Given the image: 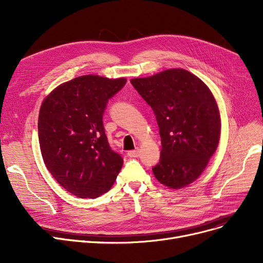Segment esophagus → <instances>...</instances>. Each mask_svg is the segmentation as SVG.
I'll return each mask as SVG.
<instances>
[{
    "label": "esophagus",
    "mask_w": 263,
    "mask_h": 263,
    "mask_svg": "<svg viewBox=\"0 0 263 263\" xmlns=\"http://www.w3.org/2000/svg\"><path fill=\"white\" fill-rule=\"evenodd\" d=\"M128 156H129L130 158H137V157H140V150H139V149H136V150H130V151H128Z\"/></svg>",
    "instance_id": "obj_1"
}]
</instances>
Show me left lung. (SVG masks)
Returning a JSON list of instances; mask_svg holds the SVG:
<instances>
[{"label":"left lung","instance_id":"1","mask_svg":"<svg viewBox=\"0 0 263 263\" xmlns=\"http://www.w3.org/2000/svg\"><path fill=\"white\" fill-rule=\"evenodd\" d=\"M130 82L159 124L162 149L155 177L170 189L187 186L205 170L219 142L222 123L212 91L181 68Z\"/></svg>","mask_w":263,"mask_h":263}]
</instances>
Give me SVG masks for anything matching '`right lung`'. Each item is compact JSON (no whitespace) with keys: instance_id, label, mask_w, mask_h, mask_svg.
Segmentation results:
<instances>
[{"instance_id":"1","label":"right lung","mask_w":263,"mask_h":263,"mask_svg":"<svg viewBox=\"0 0 263 263\" xmlns=\"http://www.w3.org/2000/svg\"><path fill=\"white\" fill-rule=\"evenodd\" d=\"M126 78L86 74L55 87L41 103L38 137L46 167L67 192L97 198L113 186L122 158L110 149L102 116Z\"/></svg>"}]
</instances>
